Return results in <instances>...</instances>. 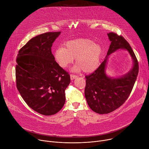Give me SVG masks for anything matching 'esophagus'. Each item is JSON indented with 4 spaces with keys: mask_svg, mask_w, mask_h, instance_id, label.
I'll return each mask as SVG.
<instances>
[{
    "mask_svg": "<svg viewBox=\"0 0 149 149\" xmlns=\"http://www.w3.org/2000/svg\"><path fill=\"white\" fill-rule=\"evenodd\" d=\"M77 77V76L74 75H73V74H71V75H70V78H71V80H73V79H75Z\"/></svg>",
    "mask_w": 149,
    "mask_h": 149,
    "instance_id": "esophagus-1",
    "label": "esophagus"
}]
</instances>
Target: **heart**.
<instances>
[{"instance_id": "heart-1", "label": "heart", "mask_w": 149, "mask_h": 149, "mask_svg": "<svg viewBox=\"0 0 149 149\" xmlns=\"http://www.w3.org/2000/svg\"><path fill=\"white\" fill-rule=\"evenodd\" d=\"M103 52L102 47L90 39H78L68 41L63 48L57 49L54 58L59 66L67 68L75 58L76 65L71 71L75 72L82 70L86 74H91L99 67Z\"/></svg>"}]
</instances>
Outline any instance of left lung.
Returning a JSON list of instances; mask_svg holds the SVG:
<instances>
[{
    "label": "left lung",
    "mask_w": 149,
    "mask_h": 149,
    "mask_svg": "<svg viewBox=\"0 0 149 149\" xmlns=\"http://www.w3.org/2000/svg\"><path fill=\"white\" fill-rule=\"evenodd\" d=\"M111 44L107 55L98 69L86 77L85 97L90 108L94 112L110 113L123 105L130 94L139 73V64L129 44L121 36L113 32L107 33ZM125 50L133 60L131 70L123 76L110 77L106 74L109 55L117 50Z\"/></svg>",
    "instance_id": "obj_1"
}]
</instances>
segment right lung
<instances>
[{
    "label": "right lung",
    "mask_w": 149,
    "mask_h": 149,
    "mask_svg": "<svg viewBox=\"0 0 149 149\" xmlns=\"http://www.w3.org/2000/svg\"><path fill=\"white\" fill-rule=\"evenodd\" d=\"M61 32L38 35L21 48L16 58L17 88L28 106L37 113L51 116L65 102L70 76L55 61L51 47Z\"/></svg>",
    "instance_id": "add662e5"
}]
</instances>
